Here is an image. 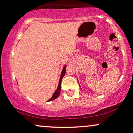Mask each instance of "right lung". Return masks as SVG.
<instances>
[{"instance_id":"obj_1","label":"right lung","mask_w":133,"mask_h":133,"mask_svg":"<svg viewBox=\"0 0 133 133\" xmlns=\"http://www.w3.org/2000/svg\"><path fill=\"white\" fill-rule=\"evenodd\" d=\"M66 66L67 65H64V67L63 68V69H62V72H61V77H60V79H59V84H58V87H57V89L56 90V91H55L54 94H53L52 96V97L50 99H49L47 101H51L52 100H54L55 99H56L57 97L59 96V94H60V92H61V81L62 78H63V77L64 76L65 74V68H66Z\"/></svg>"}]
</instances>
